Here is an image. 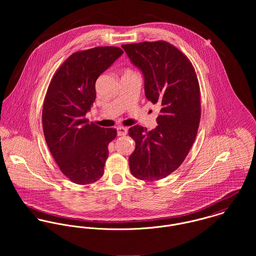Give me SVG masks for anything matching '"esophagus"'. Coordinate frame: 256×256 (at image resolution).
Listing matches in <instances>:
<instances>
[{"label": "esophagus", "instance_id": "34e87169", "mask_svg": "<svg viewBox=\"0 0 256 256\" xmlns=\"http://www.w3.org/2000/svg\"><path fill=\"white\" fill-rule=\"evenodd\" d=\"M128 130L125 127H118L117 128V135L118 136H125L127 134Z\"/></svg>", "mask_w": 256, "mask_h": 256}]
</instances>
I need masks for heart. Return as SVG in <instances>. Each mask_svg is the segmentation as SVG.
<instances>
[{"label": "heart", "instance_id": "heart-1", "mask_svg": "<svg viewBox=\"0 0 256 256\" xmlns=\"http://www.w3.org/2000/svg\"><path fill=\"white\" fill-rule=\"evenodd\" d=\"M132 72H133V71H132V70H130V69H127V70L125 71V73H132Z\"/></svg>", "mask_w": 256, "mask_h": 256}]
</instances>
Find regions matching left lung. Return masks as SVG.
<instances>
[{
  "mask_svg": "<svg viewBox=\"0 0 256 256\" xmlns=\"http://www.w3.org/2000/svg\"><path fill=\"white\" fill-rule=\"evenodd\" d=\"M121 47L143 72L146 100L160 108L156 129L129 128L136 143L129 156L130 170L138 180H158L180 166L196 139L201 117L199 82L187 56L166 41Z\"/></svg>",
  "mask_w": 256,
  "mask_h": 256,
  "instance_id": "obj_1",
  "label": "left lung"
}]
</instances>
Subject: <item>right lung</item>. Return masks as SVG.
<instances>
[{
    "instance_id": "add662e5",
    "label": "right lung",
    "mask_w": 256,
    "mask_h": 256,
    "mask_svg": "<svg viewBox=\"0 0 256 256\" xmlns=\"http://www.w3.org/2000/svg\"><path fill=\"white\" fill-rule=\"evenodd\" d=\"M123 54L114 46L80 50L69 56L53 74L42 110L45 141L62 174L84 185L104 172L108 145L117 130L102 128L86 118L96 98V82Z\"/></svg>"
}]
</instances>
